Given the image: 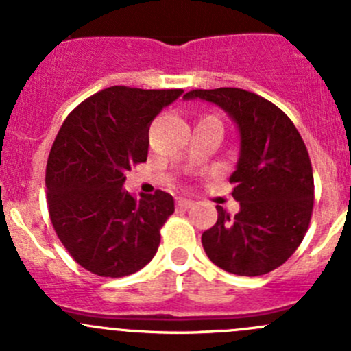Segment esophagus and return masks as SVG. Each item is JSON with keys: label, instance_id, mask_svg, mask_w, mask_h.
Masks as SVG:
<instances>
[{"label": "esophagus", "instance_id": "34e87169", "mask_svg": "<svg viewBox=\"0 0 351 351\" xmlns=\"http://www.w3.org/2000/svg\"><path fill=\"white\" fill-rule=\"evenodd\" d=\"M176 205H178L180 208H190L193 205V200H190V198H183V197H180V198H176Z\"/></svg>", "mask_w": 351, "mask_h": 351}]
</instances>
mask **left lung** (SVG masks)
Here are the masks:
<instances>
[{
    "label": "left lung",
    "mask_w": 351,
    "mask_h": 351,
    "mask_svg": "<svg viewBox=\"0 0 351 351\" xmlns=\"http://www.w3.org/2000/svg\"><path fill=\"white\" fill-rule=\"evenodd\" d=\"M183 98L224 110L239 134L229 176L239 212L231 217L215 205L217 222L202 234L205 253L241 277L275 270L297 250L313 214V168L299 130L280 108L239 88L193 90Z\"/></svg>",
    "instance_id": "1"
}]
</instances>
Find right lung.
Returning <instances> with one entry per match:
<instances>
[{"instance_id": "1", "label": "right lung", "mask_w": 351, "mask_h": 351, "mask_svg": "<svg viewBox=\"0 0 351 351\" xmlns=\"http://www.w3.org/2000/svg\"><path fill=\"white\" fill-rule=\"evenodd\" d=\"M183 90L112 86L84 100L62 123L47 159L49 214L71 256L100 277H125L158 251L175 212L169 193L134 198L125 171L147 159L149 127Z\"/></svg>"}]
</instances>
